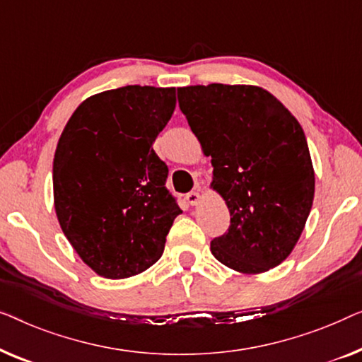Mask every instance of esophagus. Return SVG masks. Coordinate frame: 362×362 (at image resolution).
<instances>
[{
  "mask_svg": "<svg viewBox=\"0 0 362 362\" xmlns=\"http://www.w3.org/2000/svg\"><path fill=\"white\" fill-rule=\"evenodd\" d=\"M187 202L190 203V205H197L198 202H200V193L198 192H190V193H187Z\"/></svg>",
  "mask_w": 362,
  "mask_h": 362,
  "instance_id": "obj_1",
  "label": "esophagus"
}]
</instances>
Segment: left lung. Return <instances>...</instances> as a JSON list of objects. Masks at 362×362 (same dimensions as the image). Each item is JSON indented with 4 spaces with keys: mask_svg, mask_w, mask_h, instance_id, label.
I'll return each instance as SVG.
<instances>
[{
    "mask_svg": "<svg viewBox=\"0 0 362 362\" xmlns=\"http://www.w3.org/2000/svg\"><path fill=\"white\" fill-rule=\"evenodd\" d=\"M179 106L211 156L210 187L231 215L211 254L239 274H262L293 251L312 210L315 170L305 132L256 85L182 86Z\"/></svg>",
    "mask_w": 362,
    "mask_h": 362,
    "instance_id": "obj_1",
    "label": "left lung"
}]
</instances>
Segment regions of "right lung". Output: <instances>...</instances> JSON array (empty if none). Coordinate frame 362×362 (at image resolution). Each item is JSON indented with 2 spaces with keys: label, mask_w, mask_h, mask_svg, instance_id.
I'll return each mask as SVG.
<instances>
[{
  "label": "right lung",
  "mask_w": 362,
  "mask_h": 362,
  "mask_svg": "<svg viewBox=\"0 0 362 362\" xmlns=\"http://www.w3.org/2000/svg\"><path fill=\"white\" fill-rule=\"evenodd\" d=\"M175 88L128 85L81 101L54 156L60 228L91 271L126 279L159 261L182 210L152 149L175 110Z\"/></svg>",
  "instance_id": "1"
}]
</instances>
